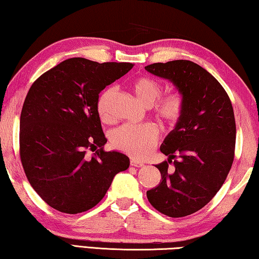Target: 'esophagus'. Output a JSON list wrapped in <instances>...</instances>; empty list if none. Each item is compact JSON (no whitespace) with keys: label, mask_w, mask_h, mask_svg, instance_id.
<instances>
[{"label":"esophagus","mask_w":259,"mask_h":259,"mask_svg":"<svg viewBox=\"0 0 259 259\" xmlns=\"http://www.w3.org/2000/svg\"><path fill=\"white\" fill-rule=\"evenodd\" d=\"M130 164H131V166H134V167H142V166H144V162L134 159V158H132V159H131Z\"/></svg>","instance_id":"esophagus-1"}]
</instances>
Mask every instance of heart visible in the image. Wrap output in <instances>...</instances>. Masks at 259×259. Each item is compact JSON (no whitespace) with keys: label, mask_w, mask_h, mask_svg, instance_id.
I'll list each match as a JSON object with an SVG mask.
<instances>
[{"label":"heart","mask_w":259,"mask_h":259,"mask_svg":"<svg viewBox=\"0 0 259 259\" xmlns=\"http://www.w3.org/2000/svg\"><path fill=\"white\" fill-rule=\"evenodd\" d=\"M134 94L146 107L153 104V113L165 126L174 127L182 119L185 110L184 97L180 92H171L159 100L162 86L156 79L148 76L138 77L131 83ZM113 89L107 88L98 95L97 112L102 121H110L109 100L112 97ZM158 140V128L153 124L138 126L124 125L113 131L111 144L118 150L127 155L142 158L147 156L156 146Z\"/></svg>","instance_id":"b5f03b06"}]
</instances>
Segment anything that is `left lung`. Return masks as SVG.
Instances as JSON below:
<instances>
[{
  "label": "left lung",
  "mask_w": 259,
  "mask_h": 259,
  "mask_svg": "<svg viewBox=\"0 0 259 259\" xmlns=\"http://www.w3.org/2000/svg\"><path fill=\"white\" fill-rule=\"evenodd\" d=\"M146 70L170 80L185 101L182 119L160 147L168 161L156 165L161 181L147 191L148 200L169 217L191 215L220 191L233 164L237 130L232 103L219 80L192 61L152 63ZM173 159L170 170L168 162Z\"/></svg>",
  "instance_id": "8db88e82"
}]
</instances>
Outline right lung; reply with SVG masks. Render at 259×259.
<instances>
[{
  "mask_svg": "<svg viewBox=\"0 0 259 259\" xmlns=\"http://www.w3.org/2000/svg\"><path fill=\"white\" fill-rule=\"evenodd\" d=\"M133 66L70 58L30 86L20 115V159L31 187L54 209H91L115 175L128 168L124 153L103 150L107 139L95 104L100 92Z\"/></svg>",
  "mask_w": 259,
  "mask_h": 259,
  "instance_id": "obj_1",
  "label": "right lung"
}]
</instances>
